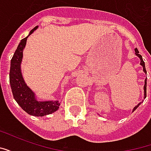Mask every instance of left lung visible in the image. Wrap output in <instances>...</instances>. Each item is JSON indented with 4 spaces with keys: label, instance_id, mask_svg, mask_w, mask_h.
<instances>
[{
    "label": "left lung",
    "instance_id": "1",
    "mask_svg": "<svg viewBox=\"0 0 151 151\" xmlns=\"http://www.w3.org/2000/svg\"><path fill=\"white\" fill-rule=\"evenodd\" d=\"M135 54H136V56H137V57H139V59L140 60H141V62H140V65H141L142 66V68H143V71H144V73H146V67H145V62L143 61V59H142V56H141L139 54V52H138V50H137V48H135ZM146 80H147V78H146V79H145V84H144V98H146ZM141 104V103H139L138 104L136 105L134 108H133V111H134L135 110H136L137 108H138L139 107V105Z\"/></svg>",
    "mask_w": 151,
    "mask_h": 151
}]
</instances>
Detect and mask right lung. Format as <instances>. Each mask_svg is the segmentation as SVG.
<instances>
[{
  "label": "right lung",
  "instance_id": "right-lung-1",
  "mask_svg": "<svg viewBox=\"0 0 151 151\" xmlns=\"http://www.w3.org/2000/svg\"><path fill=\"white\" fill-rule=\"evenodd\" d=\"M38 27H39L36 26L34 29H32L28 36L22 39L18 44L10 62L9 83L14 98L18 103V104L22 108V110H24L29 115L34 116H43L57 111L60 102L59 100H38L35 93L27 85L25 82L21 69L23 50L27 44V38Z\"/></svg>",
  "mask_w": 151,
  "mask_h": 151
}]
</instances>
